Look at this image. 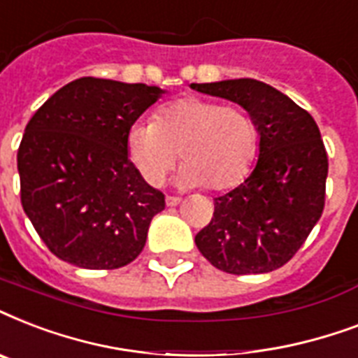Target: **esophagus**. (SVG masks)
I'll use <instances>...</instances> for the list:
<instances>
[{
	"instance_id": "1",
	"label": "esophagus",
	"mask_w": 358,
	"mask_h": 358,
	"mask_svg": "<svg viewBox=\"0 0 358 358\" xmlns=\"http://www.w3.org/2000/svg\"><path fill=\"white\" fill-rule=\"evenodd\" d=\"M180 201H182L180 196H171V195H167V199H165V202H167V206H178Z\"/></svg>"
}]
</instances>
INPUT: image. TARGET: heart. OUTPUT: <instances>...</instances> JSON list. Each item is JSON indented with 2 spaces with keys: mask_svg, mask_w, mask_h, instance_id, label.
Wrapping results in <instances>:
<instances>
[{
  "mask_svg": "<svg viewBox=\"0 0 358 358\" xmlns=\"http://www.w3.org/2000/svg\"><path fill=\"white\" fill-rule=\"evenodd\" d=\"M255 117L239 106L185 96L157 109L154 122L134 124L126 137L128 156L150 185H159L178 159V182L227 191L243 182L258 152Z\"/></svg>",
  "mask_w": 358,
  "mask_h": 358,
  "instance_id": "obj_1",
  "label": "heart"
}]
</instances>
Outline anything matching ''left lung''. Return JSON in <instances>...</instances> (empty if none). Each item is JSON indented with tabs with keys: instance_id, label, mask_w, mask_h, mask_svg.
Here are the masks:
<instances>
[{
	"instance_id": "1",
	"label": "left lung",
	"mask_w": 358,
	"mask_h": 358,
	"mask_svg": "<svg viewBox=\"0 0 358 358\" xmlns=\"http://www.w3.org/2000/svg\"><path fill=\"white\" fill-rule=\"evenodd\" d=\"M239 103L258 126V162L243 184L217 196L212 221L195 236L202 256L230 275L269 273L301 249L325 206L329 162L310 113L258 80L191 83Z\"/></svg>"
}]
</instances>
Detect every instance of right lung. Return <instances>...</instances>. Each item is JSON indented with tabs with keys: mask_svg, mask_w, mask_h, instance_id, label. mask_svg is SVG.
Listing matches in <instances>:
<instances>
[{
	"mask_svg": "<svg viewBox=\"0 0 358 358\" xmlns=\"http://www.w3.org/2000/svg\"><path fill=\"white\" fill-rule=\"evenodd\" d=\"M163 92L80 78L31 117L18 148L20 196L57 258L85 269H119L141 255L165 195L129 162L126 137Z\"/></svg>",
	"mask_w": 358,
	"mask_h": 358,
	"instance_id": "add662e5",
	"label": "right lung"
}]
</instances>
